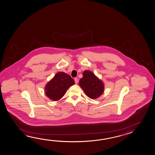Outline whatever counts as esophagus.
<instances>
[{
	"instance_id": "obj_1",
	"label": "esophagus",
	"mask_w": 155,
	"mask_h": 155,
	"mask_svg": "<svg viewBox=\"0 0 155 155\" xmlns=\"http://www.w3.org/2000/svg\"><path fill=\"white\" fill-rule=\"evenodd\" d=\"M74 80V81H75V83L76 84H77L78 82V78H75Z\"/></svg>"
}]
</instances>
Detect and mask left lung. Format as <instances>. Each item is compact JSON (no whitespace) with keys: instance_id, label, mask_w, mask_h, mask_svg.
<instances>
[{"instance_id":"1","label":"left lung","mask_w":155,"mask_h":155,"mask_svg":"<svg viewBox=\"0 0 155 155\" xmlns=\"http://www.w3.org/2000/svg\"><path fill=\"white\" fill-rule=\"evenodd\" d=\"M83 78L79 81V85L85 94L90 98L95 99L102 94L104 85L91 71H85Z\"/></svg>"}]
</instances>
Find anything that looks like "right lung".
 I'll return each mask as SVG.
<instances>
[{
    "label": "right lung",
    "instance_id": "right-lung-1",
    "mask_svg": "<svg viewBox=\"0 0 155 155\" xmlns=\"http://www.w3.org/2000/svg\"><path fill=\"white\" fill-rule=\"evenodd\" d=\"M74 84V79L63 72L56 74L45 87V94L53 101H58L63 97L70 87Z\"/></svg>",
    "mask_w": 155,
    "mask_h": 155
}]
</instances>
